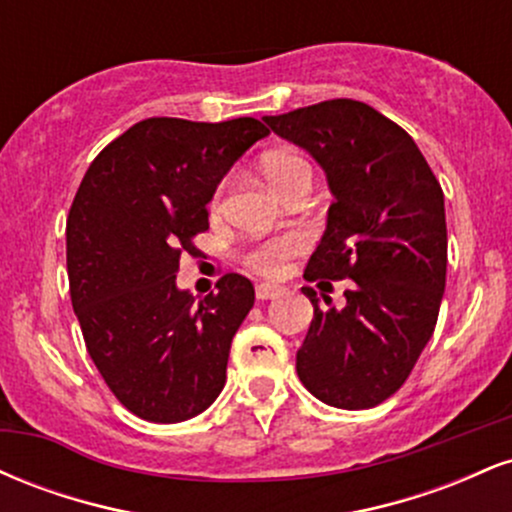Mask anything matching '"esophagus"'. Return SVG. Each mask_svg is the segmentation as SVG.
I'll return each instance as SVG.
<instances>
[{
	"label": "esophagus",
	"instance_id": "obj_1",
	"mask_svg": "<svg viewBox=\"0 0 512 512\" xmlns=\"http://www.w3.org/2000/svg\"><path fill=\"white\" fill-rule=\"evenodd\" d=\"M281 293H284V289H281V286H274V284H260L255 289L257 301H272V298L281 296Z\"/></svg>",
	"mask_w": 512,
	"mask_h": 512
}]
</instances>
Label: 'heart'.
<instances>
[{"mask_svg": "<svg viewBox=\"0 0 512 512\" xmlns=\"http://www.w3.org/2000/svg\"><path fill=\"white\" fill-rule=\"evenodd\" d=\"M262 170H264V175H267L269 185L276 190L281 182H286L298 173H305V170H310V168L303 158H298L293 154H269L262 161ZM221 197H223V185L216 190L214 199H211V207L219 209ZM303 245H305V240H303V236H298V233L267 240V243L255 245V248H250L248 252H245V264H248L252 272H257L262 276H276L281 272V267H284V262L289 260V257H293L296 252L303 250Z\"/></svg>", "mask_w": 512, "mask_h": 512, "instance_id": "obj_1", "label": "heart"}]
</instances>
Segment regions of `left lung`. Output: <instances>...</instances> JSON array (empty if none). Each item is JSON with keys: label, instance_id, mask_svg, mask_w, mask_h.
I'll list each match as a JSON object with an SVG mask.
<instances>
[{"label": "left lung", "instance_id": "8db88e82", "mask_svg": "<svg viewBox=\"0 0 512 512\" xmlns=\"http://www.w3.org/2000/svg\"><path fill=\"white\" fill-rule=\"evenodd\" d=\"M264 122L313 154L334 195L303 276L354 281L342 310L303 289L313 322L298 378L325 404L370 409L404 385L436 330L448 267L443 190L414 139L361 101L334 98Z\"/></svg>", "mask_w": 512, "mask_h": 512}]
</instances>
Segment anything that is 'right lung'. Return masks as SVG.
<instances>
[{
    "label": "right lung",
    "mask_w": 512,
    "mask_h": 512,
    "mask_svg": "<svg viewBox=\"0 0 512 512\" xmlns=\"http://www.w3.org/2000/svg\"><path fill=\"white\" fill-rule=\"evenodd\" d=\"M267 134L255 117H149L105 146L76 190L67 216L74 313L105 385L139 419L178 424L223 390L255 289L228 272L197 303L175 276L209 231L216 185Z\"/></svg>",
    "instance_id": "right-lung-1"
}]
</instances>
